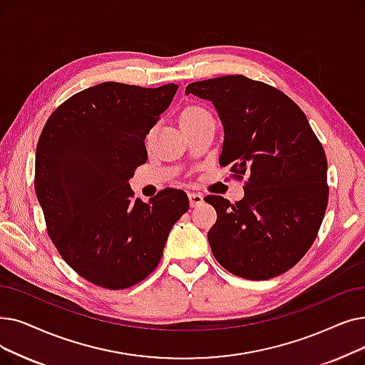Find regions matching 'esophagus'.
Segmentation results:
<instances>
[{
  "label": "esophagus",
  "instance_id": "1",
  "mask_svg": "<svg viewBox=\"0 0 365 365\" xmlns=\"http://www.w3.org/2000/svg\"><path fill=\"white\" fill-rule=\"evenodd\" d=\"M187 197H189V204H191V207H197V205H200L204 201L202 194H198V192H189Z\"/></svg>",
  "mask_w": 365,
  "mask_h": 365
}]
</instances>
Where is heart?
Instances as JSON below:
<instances>
[{
  "instance_id": "heart-1",
  "label": "heart",
  "mask_w": 365,
  "mask_h": 365,
  "mask_svg": "<svg viewBox=\"0 0 365 365\" xmlns=\"http://www.w3.org/2000/svg\"><path fill=\"white\" fill-rule=\"evenodd\" d=\"M209 112H205L204 108H201V107H191V108H186L185 112H183V115H182V118H180V122H185V120H187V119H194V118H200V116H204V115H207Z\"/></svg>"
}]
</instances>
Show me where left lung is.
<instances>
[{
  "label": "left lung",
  "mask_w": 365,
  "mask_h": 365,
  "mask_svg": "<svg viewBox=\"0 0 365 365\" xmlns=\"http://www.w3.org/2000/svg\"><path fill=\"white\" fill-rule=\"evenodd\" d=\"M185 93L212 101L224 126L219 164L247 176L235 204L204 198L217 213L207 234L216 261L249 280L288 272L314 242L328 204L327 156L303 110L242 74L194 82Z\"/></svg>",
  "instance_id": "obj_1"
}]
</instances>
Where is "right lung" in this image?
<instances>
[{"instance_id": "1", "label": "right lung", "mask_w": 365, "mask_h": 365, "mask_svg": "<svg viewBox=\"0 0 365 365\" xmlns=\"http://www.w3.org/2000/svg\"><path fill=\"white\" fill-rule=\"evenodd\" d=\"M178 89L95 85L62 103L40 135L34 186L47 232L73 270L101 288L125 289L146 279L187 212L180 189L143 202L128 183L148 161L146 134Z\"/></svg>"}]
</instances>
